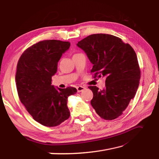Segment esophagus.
I'll return each instance as SVG.
<instances>
[{
  "instance_id": "34e87169",
  "label": "esophagus",
  "mask_w": 159,
  "mask_h": 159,
  "mask_svg": "<svg viewBox=\"0 0 159 159\" xmlns=\"http://www.w3.org/2000/svg\"><path fill=\"white\" fill-rule=\"evenodd\" d=\"M76 89H77L78 92H80L83 91V90L85 89V87H83V86H78Z\"/></svg>"
}]
</instances>
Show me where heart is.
Listing matches in <instances>:
<instances>
[{
    "mask_svg": "<svg viewBox=\"0 0 159 159\" xmlns=\"http://www.w3.org/2000/svg\"><path fill=\"white\" fill-rule=\"evenodd\" d=\"M76 54H74V55H76Z\"/></svg>",
    "mask_w": 159,
    "mask_h": 159,
    "instance_id": "heart-1",
    "label": "heart"
}]
</instances>
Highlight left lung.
<instances>
[{"instance_id": "1", "label": "left lung", "mask_w": 159, "mask_h": 159, "mask_svg": "<svg viewBox=\"0 0 159 159\" xmlns=\"http://www.w3.org/2000/svg\"><path fill=\"white\" fill-rule=\"evenodd\" d=\"M77 46L93 64L94 78H106L103 89L88 87L93 92L91 105L102 119H116L134 97L139 85L141 70L136 52L121 39L106 34H92Z\"/></svg>"}]
</instances>
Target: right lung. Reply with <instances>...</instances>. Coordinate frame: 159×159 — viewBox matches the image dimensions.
<instances>
[{
    "mask_svg": "<svg viewBox=\"0 0 159 159\" xmlns=\"http://www.w3.org/2000/svg\"><path fill=\"white\" fill-rule=\"evenodd\" d=\"M70 46L67 41L42 40L25 50L18 61V97L33 119L46 127L58 126L70 116L67 98L76 94V89H56L52 85L58 62Z\"/></svg>",
    "mask_w": 159,
    "mask_h": 159,
    "instance_id": "1",
    "label": "right lung"
}]
</instances>
